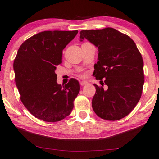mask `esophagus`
I'll return each mask as SVG.
<instances>
[{"instance_id": "34e87169", "label": "esophagus", "mask_w": 159, "mask_h": 159, "mask_svg": "<svg viewBox=\"0 0 159 159\" xmlns=\"http://www.w3.org/2000/svg\"><path fill=\"white\" fill-rule=\"evenodd\" d=\"M87 83H88V82L86 81V80H81V81L80 82V85H82V86L86 85V84H87Z\"/></svg>"}]
</instances>
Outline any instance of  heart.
<instances>
[{"mask_svg": "<svg viewBox=\"0 0 159 159\" xmlns=\"http://www.w3.org/2000/svg\"><path fill=\"white\" fill-rule=\"evenodd\" d=\"M82 76H85V74H82Z\"/></svg>", "mask_w": 159, "mask_h": 159, "instance_id": "b5f03b06", "label": "heart"}]
</instances>
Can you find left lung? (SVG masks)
<instances>
[{"mask_svg":"<svg viewBox=\"0 0 159 159\" xmlns=\"http://www.w3.org/2000/svg\"><path fill=\"white\" fill-rule=\"evenodd\" d=\"M98 47V62L93 75L102 86L94 84L96 92L92 106L97 116L109 121L119 120L131 112L139 102L144 85L143 60L131 37L112 28L80 32ZM104 78L105 81L102 79Z\"/></svg>","mask_w":159,"mask_h":159,"instance_id":"8db88e82","label":"left lung"}]
</instances>
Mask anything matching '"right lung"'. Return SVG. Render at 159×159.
Here are the masks:
<instances>
[{
  "label": "right lung",
  "instance_id": "obj_1",
  "mask_svg": "<svg viewBox=\"0 0 159 159\" xmlns=\"http://www.w3.org/2000/svg\"><path fill=\"white\" fill-rule=\"evenodd\" d=\"M77 33L43 31L25 40L17 51L13 66L20 99L32 115L44 122H59L67 117L80 91L76 79L61 85L55 73L62 63L63 49Z\"/></svg>",
  "mask_w": 159,
  "mask_h": 159
}]
</instances>
